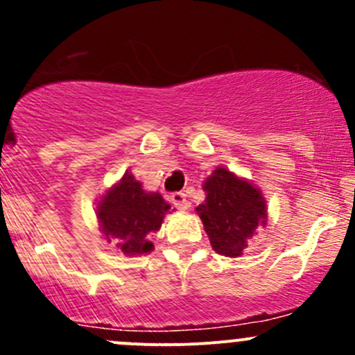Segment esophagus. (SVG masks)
I'll return each mask as SVG.
<instances>
[{"mask_svg": "<svg viewBox=\"0 0 355 355\" xmlns=\"http://www.w3.org/2000/svg\"><path fill=\"white\" fill-rule=\"evenodd\" d=\"M170 199H171V202L178 207V209H182V211L189 209V200H187V196H185L184 192H173V194L170 196Z\"/></svg>", "mask_w": 355, "mask_h": 355, "instance_id": "esophagus-1", "label": "esophagus"}]
</instances>
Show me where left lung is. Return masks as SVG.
I'll return each instance as SVG.
<instances>
[{"instance_id":"left-lung-1","label":"left lung","mask_w":355,"mask_h":355,"mask_svg":"<svg viewBox=\"0 0 355 355\" xmlns=\"http://www.w3.org/2000/svg\"><path fill=\"white\" fill-rule=\"evenodd\" d=\"M206 199L196 207L211 247L227 257H241L257 228L268 223L266 199L259 187L225 166L204 180Z\"/></svg>"}]
</instances>
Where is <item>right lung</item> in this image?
Wrapping results in <instances>:
<instances>
[{
  "instance_id": "obj_1",
  "label": "right lung",
  "mask_w": 355,
  "mask_h": 355,
  "mask_svg": "<svg viewBox=\"0 0 355 355\" xmlns=\"http://www.w3.org/2000/svg\"><path fill=\"white\" fill-rule=\"evenodd\" d=\"M170 207L163 196L144 191L141 182L125 171L99 196L94 211L106 242H114L125 256H141L155 249L149 234L159 230Z\"/></svg>"
}]
</instances>
